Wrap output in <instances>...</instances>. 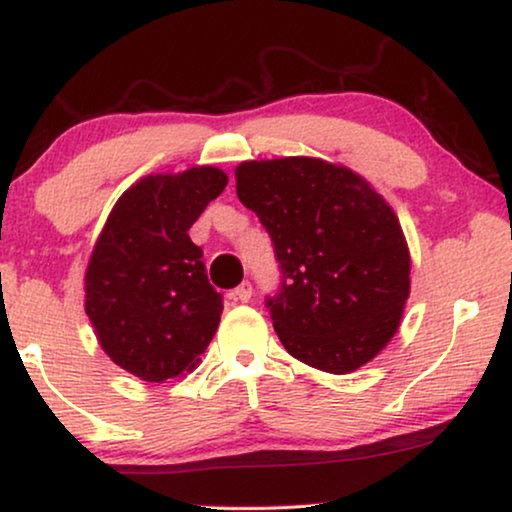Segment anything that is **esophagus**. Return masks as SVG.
<instances>
[{"label":"esophagus","instance_id":"obj_1","mask_svg":"<svg viewBox=\"0 0 512 512\" xmlns=\"http://www.w3.org/2000/svg\"><path fill=\"white\" fill-rule=\"evenodd\" d=\"M251 291H254L251 289V284L242 282L233 293H230V296H233V300H240V303H247V300L251 298Z\"/></svg>","mask_w":512,"mask_h":512}]
</instances>
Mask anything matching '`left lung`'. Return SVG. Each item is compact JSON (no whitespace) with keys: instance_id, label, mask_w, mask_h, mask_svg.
Wrapping results in <instances>:
<instances>
[{"instance_id":"1","label":"left lung","mask_w":512,"mask_h":512,"mask_svg":"<svg viewBox=\"0 0 512 512\" xmlns=\"http://www.w3.org/2000/svg\"><path fill=\"white\" fill-rule=\"evenodd\" d=\"M235 177L275 247L279 286L265 307L286 352L335 375L361 368L394 338L410 293L396 214L326 160H249Z\"/></svg>"}]
</instances>
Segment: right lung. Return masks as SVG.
I'll use <instances>...</instances> for the list:
<instances>
[{
    "label": "right lung",
    "instance_id": "1",
    "mask_svg": "<svg viewBox=\"0 0 512 512\" xmlns=\"http://www.w3.org/2000/svg\"><path fill=\"white\" fill-rule=\"evenodd\" d=\"M226 184L207 165L137 181L90 256L86 314L111 361L146 382L191 370L219 326L223 296L188 230Z\"/></svg>",
    "mask_w": 512,
    "mask_h": 512
}]
</instances>
